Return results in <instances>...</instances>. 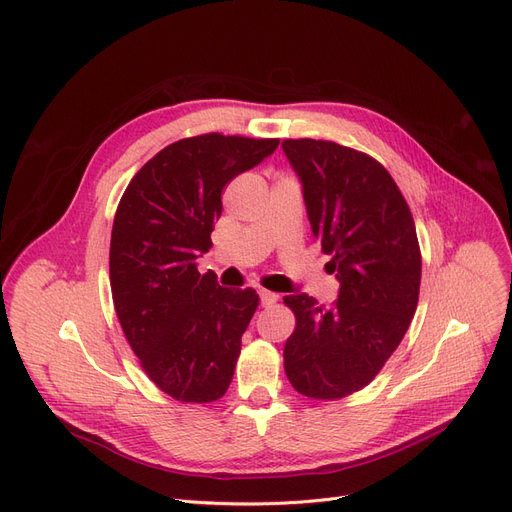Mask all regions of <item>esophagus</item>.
Returning a JSON list of instances; mask_svg holds the SVG:
<instances>
[{"label":"esophagus","mask_w":512,"mask_h":512,"mask_svg":"<svg viewBox=\"0 0 512 512\" xmlns=\"http://www.w3.org/2000/svg\"><path fill=\"white\" fill-rule=\"evenodd\" d=\"M259 297H261V305L263 307H270L278 301V294L272 290H259Z\"/></svg>","instance_id":"34e87169"}]
</instances>
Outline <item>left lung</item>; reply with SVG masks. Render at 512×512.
Returning <instances> with one entry per match:
<instances>
[{
  "instance_id": "left-lung-1",
  "label": "left lung",
  "mask_w": 512,
  "mask_h": 512,
  "mask_svg": "<svg viewBox=\"0 0 512 512\" xmlns=\"http://www.w3.org/2000/svg\"><path fill=\"white\" fill-rule=\"evenodd\" d=\"M282 149L340 282L332 307L305 292L284 297L297 319L284 344V371L299 394L338 400L365 388L407 334L421 284L417 230L378 159L315 139H286Z\"/></svg>"
}]
</instances>
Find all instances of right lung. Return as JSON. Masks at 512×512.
Instances as JSON below:
<instances>
[{
  "instance_id": "right-lung-1",
  "label": "right lung",
  "mask_w": 512,
  "mask_h": 512,
  "mask_svg": "<svg viewBox=\"0 0 512 512\" xmlns=\"http://www.w3.org/2000/svg\"><path fill=\"white\" fill-rule=\"evenodd\" d=\"M278 143L220 132L180 139L134 174L118 203L114 309L143 371L174 400L205 405L232 382L259 294L220 286L215 274H199L195 259L211 249L224 186Z\"/></svg>"
}]
</instances>
